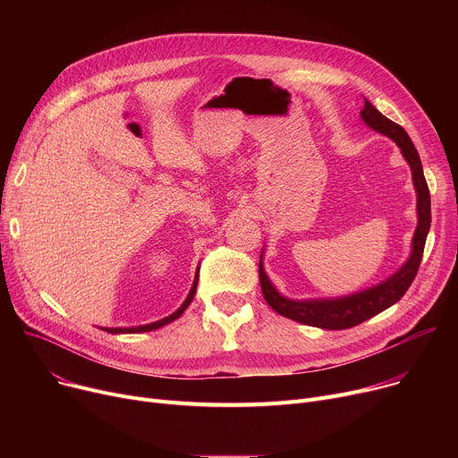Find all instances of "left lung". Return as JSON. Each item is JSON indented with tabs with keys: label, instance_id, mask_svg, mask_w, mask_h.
<instances>
[{
	"label": "left lung",
	"instance_id": "1",
	"mask_svg": "<svg viewBox=\"0 0 458 458\" xmlns=\"http://www.w3.org/2000/svg\"><path fill=\"white\" fill-rule=\"evenodd\" d=\"M360 116L373 131L390 137L411 165L412 183L416 189V211H418V226L412 237V250L403 266L386 280H382L371 287H366L362 292H356L344 297L334 299H287L284 297L263 267V250L259 256V284L261 293L266 297L267 304L278 311L280 316L293 319L302 325L318 327L325 330H342L351 328L360 323L368 321L369 318L380 314L392 304H395L411 287L412 280L418 275L420 263L423 258V249L427 242V233L430 228V195L428 187L423 176V166L420 154L414 147V142L408 133L390 118L384 116L369 100L364 98V109L360 111Z\"/></svg>",
	"mask_w": 458,
	"mask_h": 458
}]
</instances>
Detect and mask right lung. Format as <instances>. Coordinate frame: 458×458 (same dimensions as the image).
<instances>
[{"label":"right lung","instance_id":"obj_1","mask_svg":"<svg viewBox=\"0 0 458 458\" xmlns=\"http://www.w3.org/2000/svg\"><path fill=\"white\" fill-rule=\"evenodd\" d=\"M197 284H199V267H197V273H195V280H192V285H191V290H189V295H187V299L183 301V304L174 311V314H171L168 318H163V319H159V321H154V323H148V325H139V327H116V328H102V330H106V332H109V334H137V332H150V330H157V328H161V327H165V325H168V323H173V321H176L183 311L187 310V306L191 304V301H192V297H195V293H197Z\"/></svg>","mask_w":458,"mask_h":458}]
</instances>
